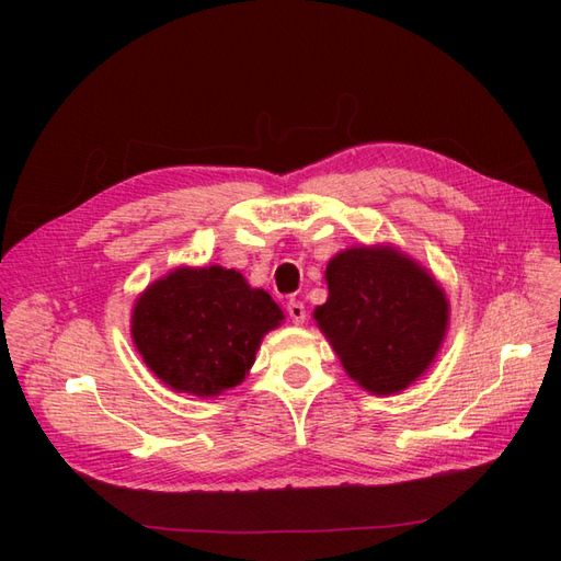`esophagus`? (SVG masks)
Instances as JSON below:
<instances>
[{
    "label": "esophagus",
    "mask_w": 561,
    "mask_h": 561,
    "mask_svg": "<svg viewBox=\"0 0 561 561\" xmlns=\"http://www.w3.org/2000/svg\"><path fill=\"white\" fill-rule=\"evenodd\" d=\"M287 316H290L295 325H301V322L307 320V307H304V304L297 299H290L287 301Z\"/></svg>",
    "instance_id": "1"
}]
</instances>
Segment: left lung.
<instances>
[{"label":"left lung","instance_id":"1","mask_svg":"<svg viewBox=\"0 0 561 561\" xmlns=\"http://www.w3.org/2000/svg\"><path fill=\"white\" fill-rule=\"evenodd\" d=\"M328 301L313 311L346 375L375 396H393L431 367L449 325L445 290L393 245L334 254Z\"/></svg>","mask_w":561,"mask_h":561}]
</instances>
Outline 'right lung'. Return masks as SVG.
Instances as JSON below:
<instances>
[{
    "label": "right lung",
    "mask_w": 561,
    "mask_h": 561,
    "mask_svg": "<svg viewBox=\"0 0 561 561\" xmlns=\"http://www.w3.org/2000/svg\"><path fill=\"white\" fill-rule=\"evenodd\" d=\"M283 318L268 293L239 271L180 266L135 301L130 336L168 388L215 398L245 379L264 334Z\"/></svg>",
    "instance_id": "obj_1"
}]
</instances>
